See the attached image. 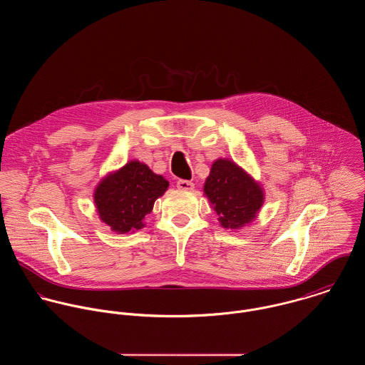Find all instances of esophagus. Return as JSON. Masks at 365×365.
Masks as SVG:
<instances>
[{
  "mask_svg": "<svg viewBox=\"0 0 365 365\" xmlns=\"http://www.w3.org/2000/svg\"><path fill=\"white\" fill-rule=\"evenodd\" d=\"M194 182L187 181V180H178L177 181V188L181 191H192L194 190Z\"/></svg>",
  "mask_w": 365,
  "mask_h": 365,
  "instance_id": "1",
  "label": "esophagus"
}]
</instances>
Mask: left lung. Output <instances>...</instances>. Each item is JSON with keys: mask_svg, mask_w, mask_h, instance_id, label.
Instances as JSON below:
<instances>
[{"mask_svg": "<svg viewBox=\"0 0 365 365\" xmlns=\"http://www.w3.org/2000/svg\"><path fill=\"white\" fill-rule=\"evenodd\" d=\"M204 195L219 216L220 226L235 232L256 220L265 198L260 182L226 157L212 163Z\"/></svg>", "mask_w": 365, "mask_h": 365, "instance_id": "1", "label": "left lung"}]
</instances>
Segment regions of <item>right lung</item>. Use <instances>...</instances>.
<instances>
[{
  "label": "right lung",
  "instance_id": "right-lung-1",
  "mask_svg": "<svg viewBox=\"0 0 365 365\" xmlns=\"http://www.w3.org/2000/svg\"><path fill=\"white\" fill-rule=\"evenodd\" d=\"M168 181L139 160L108 173L94 190V204L100 220L118 235L133 233L146 226L157 198L163 197Z\"/></svg>",
  "mask_w": 365,
  "mask_h": 365
}]
</instances>
